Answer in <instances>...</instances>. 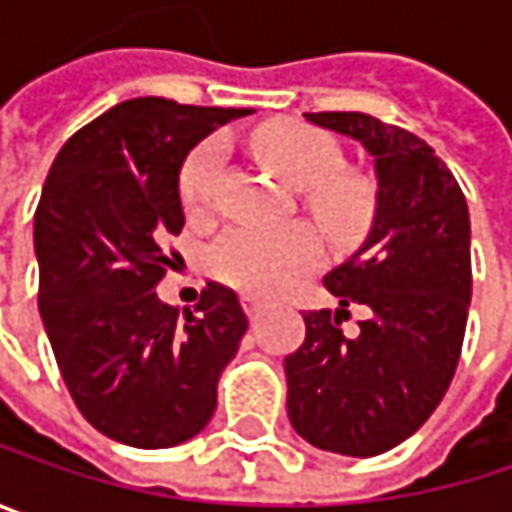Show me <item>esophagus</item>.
I'll use <instances>...</instances> for the list:
<instances>
[{"mask_svg":"<svg viewBox=\"0 0 512 512\" xmlns=\"http://www.w3.org/2000/svg\"><path fill=\"white\" fill-rule=\"evenodd\" d=\"M243 308H246V314L255 320L257 314L263 311V299H257V296H252V293H246V296H243Z\"/></svg>","mask_w":512,"mask_h":512,"instance_id":"1","label":"esophagus"}]
</instances>
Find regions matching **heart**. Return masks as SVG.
<instances>
[{
  "instance_id": "heart-1",
  "label": "heart",
  "mask_w": 512,
  "mask_h": 512,
  "mask_svg": "<svg viewBox=\"0 0 512 512\" xmlns=\"http://www.w3.org/2000/svg\"><path fill=\"white\" fill-rule=\"evenodd\" d=\"M257 156L293 189H302L305 210L335 240H353L373 216V183L341 171L344 154L338 142L299 121H275L255 136ZM222 171V148L198 145L180 168V204L189 216H207L216 201ZM317 260V237L305 225L257 228L237 225L213 249V272L252 296H278L296 284Z\"/></svg>"
}]
</instances>
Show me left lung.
Segmentation results:
<instances>
[{"label":"left lung","mask_w":512,"mask_h":512,"mask_svg":"<svg viewBox=\"0 0 512 512\" xmlns=\"http://www.w3.org/2000/svg\"><path fill=\"white\" fill-rule=\"evenodd\" d=\"M364 145L376 168L373 228L326 275L338 308L308 311L284 358L287 415L320 451L376 457L409 439L442 403L460 361L471 302V222L451 168L409 130L364 112H308ZM361 304L353 339L340 323Z\"/></svg>","instance_id":"left-lung-1"}]
</instances>
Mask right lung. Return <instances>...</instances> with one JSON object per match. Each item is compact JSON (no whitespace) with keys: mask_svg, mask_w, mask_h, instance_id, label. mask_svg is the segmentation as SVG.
Instances as JSON below:
<instances>
[{"mask_svg":"<svg viewBox=\"0 0 512 512\" xmlns=\"http://www.w3.org/2000/svg\"><path fill=\"white\" fill-rule=\"evenodd\" d=\"M246 109L136 97L73 133L35 210L38 308L58 370L85 421L130 448H174L216 412V385L249 320L210 281L195 311L159 302L183 231L180 168Z\"/></svg>","mask_w":512,"mask_h":512,"instance_id":"add662e5","label":"right lung"}]
</instances>
